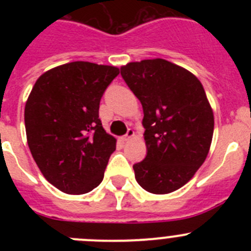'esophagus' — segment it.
Returning <instances> with one entry per match:
<instances>
[{"label": "esophagus", "instance_id": "obj_1", "mask_svg": "<svg viewBox=\"0 0 251 251\" xmlns=\"http://www.w3.org/2000/svg\"><path fill=\"white\" fill-rule=\"evenodd\" d=\"M132 137H134V130H133V129H128L127 134H124V136L122 137V141L127 142V141H129V139L132 138Z\"/></svg>", "mask_w": 251, "mask_h": 251}]
</instances>
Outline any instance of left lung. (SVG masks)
<instances>
[{
    "label": "left lung",
    "instance_id": "left-lung-1",
    "mask_svg": "<svg viewBox=\"0 0 251 251\" xmlns=\"http://www.w3.org/2000/svg\"><path fill=\"white\" fill-rule=\"evenodd\" d=\"M143 108L147 156L133 165L137 182L151 194H170L190 181L211 146L214 113L202 84L163 59L121 68Z\"/></svg>",
    "mask_w": 251,
    "mask_h": 251
}]
</instances>
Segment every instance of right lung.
Here are the masks:
<instances>
[{"label":"right lung","mask_w":251,"mask_h":251,"mask_svg":"<svg viewBox=\"0 0 251 251\" xmlns=\"http://www.w3.org/2000/svg\"><path fill=\"white\" fill-rule=\"evenodd\" d=\"M119 69L74 61L44 73L25 105L27 145L41 174L70 195L103 181L115 138L104 130L99 104Z\"/></svg>","instance_id":"obj_1"}]
</instances>
